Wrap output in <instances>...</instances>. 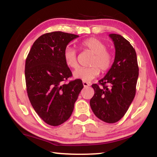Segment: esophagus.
Returning <instances> with one entry per match:
<instances>
[{"label": "esophagus", "instance_id": "34e87169", "mask_svg": "<svg viewBox=\"0 0 157 157\" xmlns=\"http://www.w3.org/2000/svg\"><path fill=\"white\" fill-rule=\"evenodd\" d=\"M83 85H84V87H87V86H90V84L88 83V82H83Z\"/></svg>", "mask_w": 157, "mask_h": 157}]
</instances>
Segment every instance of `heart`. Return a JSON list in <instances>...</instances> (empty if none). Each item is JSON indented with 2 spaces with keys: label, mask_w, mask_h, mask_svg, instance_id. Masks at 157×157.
<instances>
[{
  "label": "heart",
  "mask_w": 157,
  "mask_h": 157,
  "mask_svg": "<svg viewBox=\"0 0 157 157\" xmlns=\"http://www.w3.org/2000/svg\"><path fill=\"white\" fill-rule=\"evenodd\" d=\"M80 48L89 51L94 55L90 62L91 66L87 68H78L73 72L75 79L83 82H90L99 75L100 70L102 72L108 71L113 62L112 55L107 50V46L104 42L94 37L86 39L81 42ZM63 58L67 66L76 68L78 66L77 51L71 47H66L63 51Z\"/></svg>",
  "instance_id": "obj_1"
}]
</instances>
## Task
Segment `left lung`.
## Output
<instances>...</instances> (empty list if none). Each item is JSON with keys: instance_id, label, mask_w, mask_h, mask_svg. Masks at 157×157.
Wrapping results in <instances>:
<instances>
[{"instance_id": "1", "label": "left lung", "mask_w": 157, "mask_h": 157, "mask_svg": "<svg viewBox=\"0 0 157 157\" xmlns=\"http://www.w3.org/2000/svg\"><path fill=\"white\" fill-rule=\"evenodd\" d=\"M115 46V59L111 68L99 84H92L95 94L90 106L101 121L114 123L128 110L136 94L139 77L136 51L129 42L120 34H110Z\"/></svg>"}]
</instances>
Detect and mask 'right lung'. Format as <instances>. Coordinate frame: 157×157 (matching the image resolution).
I'll list each match as a JSON object with an SVG mask.
<instances>
[{
  "label": "right lung",
  "instance_id": "1",
  "mask_svg": "<svg viewBox=\"0 0 157 157\" xmlns=\"http://www.w3.org/2000/svg\"><path fill=\"white\" fill-rule=\"evenodd\" d=\"M78 35L57 31L46 33L34 41L26 58L25 77L30 103L45 123L58 126L73 113L83 84L81 79L64 83L72 73L63 51Z\"/></svg>",
  "mask_w": 157,
  "mask_h": 157
}]
</instances>
